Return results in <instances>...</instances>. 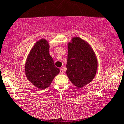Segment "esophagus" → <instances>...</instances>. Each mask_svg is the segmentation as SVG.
I'll return each instance as SVG.
<instances>
[{"instance_id":"34e87169","label":"esophagus","mask_w":124,"mask_h":124,"mask_svg":"<svg viewBox=\"0 0 124 124\" xmlns=\"http://www.w3.org/2000/svg\"><path fill=\"white\" fill-rule=\"evenodd\" d=\"M60 74H63V73H64L63 69H60Z\"/></svg>"}]
</instances>
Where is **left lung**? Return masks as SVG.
<instances>
[{"label": "left lung", "mask_w": 124, "mask_h": 124, "mask_svg": "<svg viewBox=\"0 0 124 124\" xmlns=\"http://www.w3.org/2000/svg\"><path fill=\"white\" fill-rule=\"evenodd\" d=\"M66 67L68 78L78 88H82L93 79L98 69V60L86 41L75 37L68 43Z\"/></svg>", "instance_id": "1"}]
</instances>
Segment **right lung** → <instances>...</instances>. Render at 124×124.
Returning <instances> with one entry per match:
<instances>
[{"instance_id":"right-lung-1","label":"right lung","mask_w":124,"mask_h":124,"mask_svg":"<svg viewBox=\"0 0 124 124\" xmlns=\"http://www.w3.org/2000/svg\"><path fill=\"white\" fill-rule=\"evenodd\" d=\"M49 48L46 39H39L32 46L25 62L26 78L39 89L48 87L60 73V69L54 66L53 58L50 55Z\"/></svg>"}]
</instances>
